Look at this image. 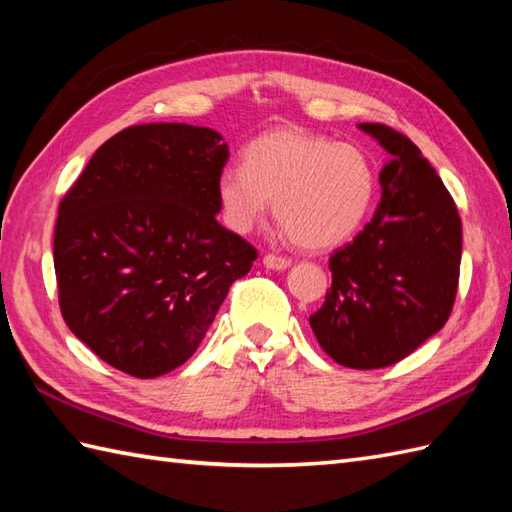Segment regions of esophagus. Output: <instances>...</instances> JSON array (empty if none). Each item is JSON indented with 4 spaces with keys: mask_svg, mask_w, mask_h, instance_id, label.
I'll return each mask as SVG.
<instances>
[{
    "mask_svg": "<svg viewBox=\"0 0 512 512\" xmlns=\"http://www.w3.org/2000/svg\"><path fill=\"white\" fill-rule=\"evenodd\" d=\"M290 264H292L290 257H281V255H273V253L264 257V266L270 270H286V268H290Z\"/></svg>",
    "mask_w": 512,
    "mask_h": 512,
    "instance_id": "34e87169",
    "label": "esophagus"
}]
</instances>
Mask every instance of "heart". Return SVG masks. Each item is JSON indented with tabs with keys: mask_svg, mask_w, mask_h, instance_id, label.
I'll return each instance as SVG.
<instances>
[{
	"mask_svg": "<svg viewBox=\"0 0 512 512\" xmlns=\"http://www.w3.org/2000/svg\"><path fill=\"white\" fill-rule=\"evenodd\" d=\"M376 189V169L363 149L295 127L255 138L244 151V167H226L217 182L226 220L237 233L262 220L273 200L277 222L310 250L352 237Z\"/></svg>",
	"mask_w": 512,
	"mask_h": 512,
	"instance_id": "heart-1",
	"label": "heart"
}]
</instances>
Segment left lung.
I'll use <instances>...</instances> for the list:
<instances>
[{"instance_id": "obj_1", "label": "left lung", "mask_w": 512, "mask_h": 512, "mask_svg": "<svg viewBox=\"0 0 512 512\" xmlns=\"http://www.w3.org/2000/svg\"><path fill=\"white\" fill-rule=\"evenodd\" d=\"M391 156L378 209L330 257L332 286L310 314L323 352L352 369L394 365L451 317L460 281L462 220L438 171L383 123L358 125Z\"/></svg>"}]
</instances>
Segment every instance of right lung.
I'll list each match as a JSON object with an SVG mask.
<instances>
[{"label": "right lung", "mask_w": 512, "mask_h": 512, "mask_svg": "<svg viewBox=\"0 0 512 512\" xmlns=\"http://www.w3.org/2000/svg\"><path fill=\"white\" fill-rule=\"evenodd\" d=\"M228 145L209 127L132 125L103 143L54 224L59 308L121 372L187 363L257 248L217 222Z\"/></svg>", "instance_id": "add662e5"}]
</instances>
